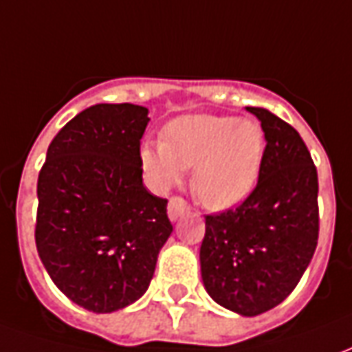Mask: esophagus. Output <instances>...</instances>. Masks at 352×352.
<instances>
[{
  "instance_id": "esophagus-1",
  "label": "esophagus",
  "mask_w": 352,
  "mask_h": 352,
  "mask_svg": "<svg viewBox=\"0 0 352 352\" xmlns=\"http://www.w3.org/2000/svg\"><path fill=\"white\" fill-rule=\"evenodd\" d=\"M188 211H190V204H188L184 198H181V196H173V198L169 199L168 214L171 221L181 219V217L188 213Z\"/></svg>"
}]
</instances>
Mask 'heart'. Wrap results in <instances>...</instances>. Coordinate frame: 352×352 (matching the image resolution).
<instances>
[{
	"label": "heart",
	"mask_w": 352,
	"mask_h": 352,
	"mask_svg": "<svg viewBox=\"0 0 352 352\" xmlns=\"http://www.w3.org/2000/svg\"><path fill=\"white\" fill-rule=\"evenodd\" d=\"M265 135L252 118L190 115L164 130L162 143H145L139 160L146 175L166 188L183 169H194L192 188L207 207L224 209L243 199L256 181Z\"/></svg>",
	"instance_id": "heart-1"
}]
</instances>
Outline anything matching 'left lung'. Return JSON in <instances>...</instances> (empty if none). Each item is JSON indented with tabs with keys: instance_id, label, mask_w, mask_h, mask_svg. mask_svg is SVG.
<instances>
[{
	"instance_id": "left-lung-1",
	"label": "left lung",
	"mask_w": 352,
	"mask_h": 352,
	"mask_svg": "<svg viewBox=\"0 0 352 352\" xmlns=\"http://www.w3.org/2000/svg\"><path fill=\"white\" fill-rule=\"evenodd\" d=\"M258 181L239 206L206 214L201 279L222 307L254 317L279 305L307 270L318 239V177L300 133L267 109Z\"/></svg>"
}]
</instances>
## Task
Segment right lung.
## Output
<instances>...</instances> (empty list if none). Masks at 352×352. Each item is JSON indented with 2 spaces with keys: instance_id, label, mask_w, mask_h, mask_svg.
<instances>
[{
  "instance_id": "add662e5",
  "label": "right lung",
  "mask_w": 352,
  "mask_h": 352,
  "mask_svg": "<svg viewBox=\"0 0 352 352\" xmlns=\"http://www.w3.org/2000/svg\"><path fill=\"white\" fill-rule=\"evenodd\" d=\"M146 115L133 103L85 109L52 139L37 179L39 258L54 285L94 313L143 296L173 232L168 199L143 186Z\"/></svg>"
}]
</instances>
